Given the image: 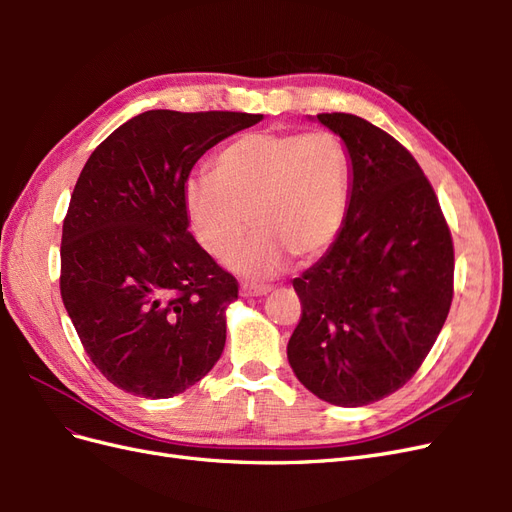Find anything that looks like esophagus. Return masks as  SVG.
<instances>
[{
    "mask_svg": "<svg viewBox=\"0 0 512 512\" xmlns=\"http://www.w3.org/2000/svg\"><path fill=\"white\" fill-rule=\"evenodd\" d=\"M239 292H241V297H265V294L271 292V286H250V284H243Z\"/></svg>",
    "mask_w": 512,
    "mask_h": 512,
    "instance_id": "1",
    "label": "esophagus"
}]
</instances>
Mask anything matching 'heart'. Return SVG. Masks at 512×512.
<instances>
[{
  "mask_svg": "<svg viewBox=\"0 0 512 512\" xmlns=\"http://www.w3.org/2000/svg\"><path fill=\"white\" fill-rule=\"evenodd\" d=\"M350 164L342 141L327 130L254 132L228 143L213 177L185 183V207L200 245L218 260L235 254L247 230L256 235L230 260L245 277H271L290 254L314 260L342 230Z\"/></svg>",
  "mask_w": 512,
  "mask_h": 512,
  "instance_id": "obj_1",
  "label": "heart"
}]
</instances>
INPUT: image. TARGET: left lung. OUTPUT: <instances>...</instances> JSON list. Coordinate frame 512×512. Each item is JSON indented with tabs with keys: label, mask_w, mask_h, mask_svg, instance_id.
I'll return each mask as SVG.
<instances>
[{
	"label": "left lung",
	"mask_w": 512,
	"mask_h": 512,
	"mask_svg": "<svg viewBox=\"0 0 512 512\" xmlns=\"http://www.w3.org/2000/svg\"><path fill=\"white\" fill-rule=\"evenodd\" d=\"M316 119L346 147L348 207L327 254L292 280L303 314L288 363L322 401L356 408L401 389L436 344L453 301V239L406 147L356 115Z\"/></svg>",
	"instance_id": "8db88e82"
}]
</instances>
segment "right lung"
<instances>
[{
	"label": "right lung",
	"instance_id": "obj_1",
	"mask_svg": "<svg viewBox=\"0 0 512 512\" xmlns=\"http://www.w3.org/2000/svg\"><path fill=\"white\" fill-rule=\"evenodd\" d=\"M260 119L147 111L83 166L61 232V299L91 363L121 391L179 395L222 356L239 286L188 230L185 183L205 151Z\"/></svg>",
	"mask_w": 512,
	"mask_h": 512
}]
</instances>
